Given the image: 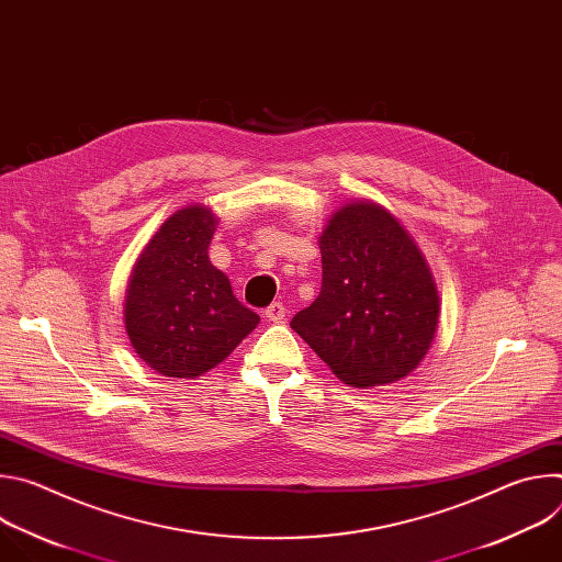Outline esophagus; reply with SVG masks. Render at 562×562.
Segmentation results:
<instances>
[{"label":"esophagus","mask_w":562,"mask_h":562,"mask_svg":"<svg viewBox=\"0 0 562 562\" xmlns=\"http://www.w3.org/2000/svg\"><path fill=\"white\" fill-rule=\"evenodd\" d=\"M284 315H286V308L282 302H273L265 308V317L269 319V323H282Z\"/></svg>","instance_id":"1"}]
</instances>
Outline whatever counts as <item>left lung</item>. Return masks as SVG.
I'll return each mask as SVG.
<instances>
[{
  "instance_id": "8db88e82",
  "label": "left lung",
  "mask_w": 562,
  "mask_h": 562,
  "mask_svg": "<svg viewBox=\"0 0 562 562\" xmlns=\"http://www.w3.org/2000/svg\"><path fill=\"white\" fill-rule=\"evenodd\" d=\"M323 289L291 329L351 386L407 378L427 356L440 297L414 237L384 206L349 202L317 239Z\"/></svg>"
}]
</instances>
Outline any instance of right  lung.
I'll return each instance as SVG.
<instances>
[{
  "label": "right lung",
  "mask_w": 562,
  "mask_h": 562,
  "mask_svg": "<svg viewBox=\"0 0 562 562\" xmlns=\"http://www.w3.org/2000/svg\"><path fill=\"white\" fill-rule=\"evenodd\" d=\"M217 217L202 204L176 211L139 254L124 300L135 353L167 378H198L260 323L209 260Z\"/></svg>",
  "instance_id": "add662e5"
}]
</instances>
